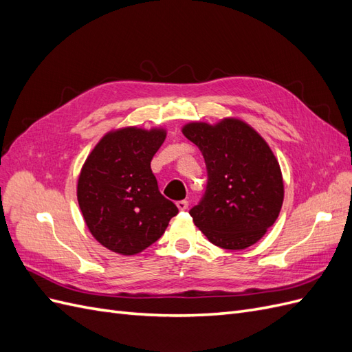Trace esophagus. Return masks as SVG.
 Masks as SVG:
<instances>
[{
	"mask_svg": "<svg viewBox=\"0 0 352 352\" xmlns=\"http://www.w3.org/2000/svg\"><path fill=\"white\" fill-rule=\"evenodd\" d=\"M176 206H177V208H179L180 211H184V210H186V208L189 207V202H188L186 199H182V201H177Z\"/></svg>",
	"mask_w": 352,
	"mask_h": 352,
	"instance_id": "1",
	"label": "esophagus"
}]
</instances>
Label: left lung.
<instances>
[{
  "label": "left lung",
  "instance_id": "8db88e82",
  "mask_svg": "<svg viewBox=\"0 0 352 352\" xmlns=\"http://www.w3.org/2000/svg\"><path fill=\"white\" fill-rule=\"evenodd\" d=\"M182 133L204 155L208 185L189 211L207 239L225 250L257 243L283 204V177L278 158L264 138L238 117L217 123L189 122Z\"/></svg>",
  "mask_w": 352,
  "mask_h": 352
}]
</instances>
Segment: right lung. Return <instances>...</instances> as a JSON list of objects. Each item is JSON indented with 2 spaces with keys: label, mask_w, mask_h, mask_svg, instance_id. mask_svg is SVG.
<instances>
[{
  "label": "right lung",
  "mask_w": 352,
  "mask_h": 352,
  "mask_svg": "<svg viewBox=\"0 0 352 352\" xmlns=\"http://www.w3.org/2000/svg\"><path fill=\"white\" fill-rule=\"evenodd\" d=\"M163 126H124L105 133L85 160L78 202L91 235L120 254L142 252L163 235L177 207L158 190L151 160L166 140Z\"/></svg>",
  "instance_id": "add662e5"
}]
</instances>
